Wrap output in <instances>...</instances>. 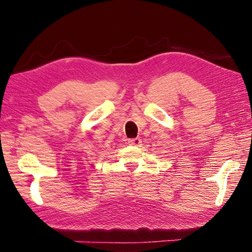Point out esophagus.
I'll list each match as a JSON object with an SVG mask.
<instances>
[{
  "mask_svg": "<svg viewBox=\"0 0 252 252\" xmlns=\"http://www.w3.org/2000/svg\"><path fill=\"white\" fill-rule=\"evenodd\" d=\"M127 142H129L130 146L139 147L140 144H141V142H142V141H141V139H140V138H134V139H130L129 141H127Z\"/></svg>",
  "mask_w": 252,
  "mask_h": 252,
  "instance_id": "obj_1",
  "label": "esophagus"
}]
</instances>
